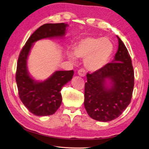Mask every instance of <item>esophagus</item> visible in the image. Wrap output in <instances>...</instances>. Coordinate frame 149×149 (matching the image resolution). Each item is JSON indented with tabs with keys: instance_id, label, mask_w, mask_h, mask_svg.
<instances>
[{
	"instance_id": "1",
	"label": "esophagus",
	"mask_w": 149,
	"mask_h": 149,
	"mask_svg": "<svg viewBox=\"0 0 149 149\" xmlns=\"http://www.w3.org/2000/svg\"><path fill=\"white\" fill-rule=\"evenodd\" d=\"M78 74L80 76H81V77H84L86 74V72L84 68H81V69H79L78 70Z\"/></svg>"
}]
</instances>
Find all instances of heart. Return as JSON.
<instances>
[{
	"label": "heart",
	"instance_id": "obj_1",
	"mask_svg": "<svg viewBox=\"0 0 149 149\" xmlns=\"http://www.w3.org/2000/svg\"><path fill=\"white\" fill-rule=\"evenodd\" d=\"M73 51L74 53L68 52V58L74 62L76 57L84 58L87 69L96 72L103 68L108 62L113 52V45L107 38L87 36L76 42Z\"/></svg>",
	"mask_w": 149,
	"mask_h": 149
}]
</instances>
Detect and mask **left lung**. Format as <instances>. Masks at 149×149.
<instances>
[{"label":"left lung","mask_w":149,"mask_h":149,"mask_svg":"<svg viewBox=\"0 0 149 149\" xmlns=\"http://www.w3.org/2000/svg\"><path fill=\"white\" fill-rule=\"evenodd\" d=\"M114 59L100 70L87 74L84 107L93 119L107 122L116 119L130 103L134 87L131 57L120 38ZM111 86L108 87L106 81Z\"/></svg>","instance_id":"left-lung-1"}]
</instances>
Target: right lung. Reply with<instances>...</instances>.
Here are the masks:
<instances>
[{
  "label": "right lung",
  "mask_w": 149,
  "mask_h": 149,
  "mask_svg": "<svg viewBox=\"0 0 149 149\" xmlns=\"http://www.w3.org/2000/svg\"><path fill=\"white\" fill-rule=\"evenodd\" d=\"M65 23L45 24L37 29L21 49L19 55L16 73L18 94L20 100L29 111L36 116H48L54 114L62 103L60 91L69 82L74 70L56 71L48 79L37 82L29 75L27 59L33 43L36 41L65 35Z\"/></svg>",
  "instance_id": "obj_1"
}]
</instances>
